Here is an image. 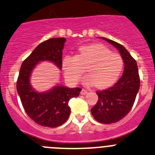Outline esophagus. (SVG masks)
I'll use <instances>...</instances> for the list:
<instances>
[{"instance_id":"1","label":"esophagus","mask_w":155,"mask_h":155,"mask_svg":"<svg viewBox=\"0 0 155 155\" xmlns=\"http://www.w3.org/2000/svg\"><path fill=\"white\" fill-rule=\"evenodd\" d=\"M87 94V91L85 89H82L81 91V94H82V95H85V94Z\"/></svg>"}]
</instances>
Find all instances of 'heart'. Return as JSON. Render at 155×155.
Returning a JSON list of instances; mask_svg holds the SVG:
<instances>
[{"label":"heart","mask_w":155,"mask_h":155,"mask_svg":"<svg viewBox=\"0 0 155 155\" xmlns=\"http://www.w3.org/2000/svg\"><path fill=\"white\" fill-rule=\"evenodd\" d=\"M123 67L124 61L120 54L98 43L81 46L75 56L67 55L62 60L64 74L69 81L78 82L87 68L88 74L84 78V84L95 85L99 89L114 84Z\"/></svg>","instance_id":"b5f03b06"}]
</instances>
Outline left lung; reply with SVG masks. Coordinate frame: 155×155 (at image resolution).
Instances as JSON below:
<instances>
[{
	"instance_id": "8db88e82",
	"label": "left lung",
	"mask_w": 155,
	"mask_h": 155,
	"mask_svg": "<svg viewBox=\"0 0 155 155\" xmlns=\"http://www.w3.org/2000/svg\"><path fill=\"white\" fill-rule=\"evenodd\" d=\"M102 39L119 50L125 64L123 75L113 86L97 91L98 101L91 109L96 120L104 124H110L124 118L133 107L140 87V78L136 61L126 48L114 41Z\"/></svg>"
}]
</instances>
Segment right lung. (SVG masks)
<instances>
[{
	"mask_svg": "<svg viewBox=\"0 0 155 155\" xmlns=\"http://www.w3.org/2000/svg\"><path fill=\"white\" fill-rule=\"evenodd\" d=\"M64 38H51L39 44L20 67L17 91L26 114L42 126L55 128L64 124L69 117L68 102L79 96L81 89L56 86L48 92L39 93L32 89L29 77L32 69L41 61L54 63L60 69L62 64Z\"/></svg>",
	"mask_w": 155,
	"mask_h": 155,
	"instance_id": "obj_1",
	"label": "right lung"
}]
</instances>
